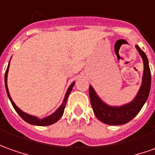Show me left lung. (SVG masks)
<instances>
[{
	"mask_svg": "<svg viewBox=\"0 0 155 155\" xmlns=\"http://www.w3.org/2000/svg\"><path fill=\"white\" fill-rule=\"evenodd\" d=\"M143 61V73L142 84L137 95L131 102L120 106H112L104 103L96 94L95 90L89 86V98L95 116L105 124L117 126L126 124L138 114L148 100L151 88V73L148 57L138 45H135Z\"/></svg>",
	"mask_w": 155,
	"mask_h": 155,
	"instance_id": "1",
	"label": "left lung"
}]
</instances>
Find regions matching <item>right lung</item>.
Returning <instances> with one entry per match:
<instances>
[{
  "instance_id": "obj_1",
  "label": "right lung",
  "mask_w": 155,
  "mask_h": 155,
  "mask_svg": "<svg viewBox=\"0 0 155 155\" xmlns=\"http://www.w3.org/2000/svg\"><path fill=\"white\" fill-rule=\"evenodd\" d=\"M9 66H10V61H9V64H8V67L6 68V73H5V86H6V93H7V96L10 100L11 103L12 104L13 108L15 109V110L18 112L19 116L22 117V119L25 120L26 122L29 123L31 125H35V126H41V127H44V126H49V125H52L55 123L56 121H58L60 120V118L62 116L64 113V110H65V107H66V104H67V100L68 96L71 93V89L73 88L74 84H75V82H73L72 84L69 86V88H67V93L65 94V97H64L63 102L62 104L60 105V107L56 110H55L54 113H52L51 115H50L49 116H46L45 118H42V119H39L37 116H32V115H29L26 112L22 111V110L20 109L15 104V103L12 101V98H11L10 94H9V90H8V88H7V74H8V70H9Z\"/></svg>"
}]
</instances>
